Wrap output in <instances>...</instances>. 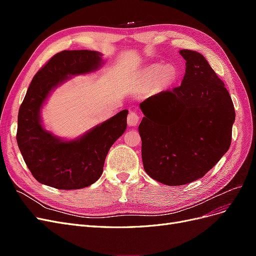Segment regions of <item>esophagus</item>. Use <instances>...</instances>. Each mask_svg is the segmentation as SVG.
I'll list each match as a JSON object with an SVG mask.
<instances>
[{"label": "esophagus", "instance_id": "esophagus-1", "mask_svg": "<svg viewBox=\"0 0 256 256\" xmlns=\"http://www.w3.org/2000/svg\"><path fill=\"white\" fill-rule=\"evenodd\" d=\"M138 120H140V118H138L136 112H134V111L129 112V114L127 116V122L129 126H136Z\"/></svg>", "mask_w": 256, "mask_h": 256}]
</instances>
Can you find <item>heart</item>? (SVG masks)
Returning a JSON list of instances; mask_svg holds the SVG:
<instances>
[{"label": "heart", "mask_w": 256, "mask_h": 256, "mask_svg": "<svg viewBox=\"0 0 256 256\" xmlns=\"http://www.w3.org/2000/svg\"><path fill=\"white\" fill-rule=\"evenodd\" d=\"M145 76L150 82L158 80L162 88H168L176 81L177 70L172 65L154 64L146 69Z\"/></svg>", "instance_id": "obj_1"}]
</instances>
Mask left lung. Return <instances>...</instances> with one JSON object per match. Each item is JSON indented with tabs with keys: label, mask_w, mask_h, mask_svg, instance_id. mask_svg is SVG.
Returning <instances> with one entry per match:
<instances>
[{
	"label": "left lung",
	"mask_w": 256,
	"mask_h": 256,
	"mask_svg": "<svg viewBox=\"0 0 256 256\" xmlns=\"http://www.w3.org/2000/svg\"><path fill=\"white\" fill-rule=\"evenodd\" d=\"M180 53L186 60L182 84L140 104L144 170L168 186L194 182L218 164L235 120L230 92L206 58L187 49Z\"/></svg>",
	"instance_id": "left-lung-1"
}]
</instances>
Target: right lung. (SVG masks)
Wrapping results in <instances>:
<instances>
[{"mask_svg":"<svg viewBox=\"0 0 256 256\" xmlns=\"http://www.w3.org/2000/svg\"><path fill=\"white\" fill-rule=\"evenodd\" d=\"M102 54L90 50H65L52 56L30 82L18 114L17 143L37 182L62 190L88 187L98 180L113 143L125 132L127 110H122L81 138L64 141L42 125L40 110L53 88L70 76L95 72Z\"/></svg>","mask_w":256,"mask_h":256,"instance_id":"obj_1","label":"right lung"}]
</instances>
